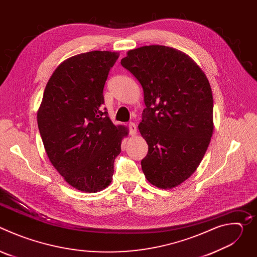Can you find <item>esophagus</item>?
Here are the masks:
<instances>
[{
    "instance_id": "34e87169",
    "label": "esophagus",
    "mask_w": 257,
    "mask_h": 257,
    "mask_svg": "<svg viewBox=\"0 0 257 257\" xmlns=\"http://www.w3.org/2000/svg\"><path fill=\"white\" fill-rule=\"evenodd\" d=\"M128 127H129V130H130V134H131L132 136H136V135H137V128H136V125H135L133 122H130L129 125H128Z\"/></svg>"
}]
</instances>
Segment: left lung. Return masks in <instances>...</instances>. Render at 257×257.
I'll list each match as a JSON object with an SVG mask.
<instances>
[{
  "label": "left lung",
  "instance_id": "8db88e82",
  "mask_svg": "<svg viewBox=\"0 0 257 257\" xmlns=\"http://www.w3.org/2000/svg\"><path fill=\"white\" fill-rule=\"evenodd\" d=\"M121 65L143 89L146 107L138 129L149 145L143 174L158 188L177 187L196 171L212 136L208 79L191 57L166 46L130 50Z\"/></svg>",
  "mask_w": 257,
  "mask_h": 257
}]
</instances>
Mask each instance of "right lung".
<instances>
[{
	"label": "right lung",
	"instance_id": "add662e5",
	"mask_svg": "<svg viewBox=\"0 0 257 257\" xmlns=\"http://www.w3.org/2000/svg\"><path fill=\"white\" fill-rule=\"evenodd\" d=\"M118 52L92 51L63 61L54 71L38 109L48 158L70 186L95 193L111 184L115 159L128 127L114 125L102 90Z\"/></svg>",
	"mask_w": 257,
	"mask_h": 257
}]
</instances>
